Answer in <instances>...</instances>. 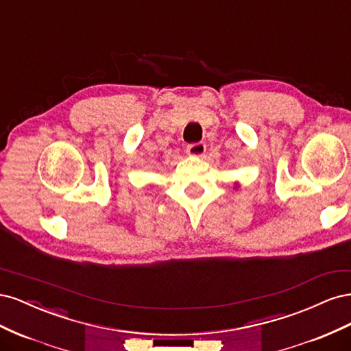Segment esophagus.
Wrapping results in <instances>:
<instances>
[{
    "mask_svg": "<svg viewBox=\"0 0 351 351\" xmlns=\"http://www.w3.org/2000/svg\"><path fill=\"white\" fill-rule=\"evenodd\" d=\"M206 151V145L204 142H197V143H190L187 145V154L195 155V156H202Z\"/></svg>",
    "mask_w": 351,
    "mask_h": 351,
    "instance_id": "34e87169",
    "label": "esophagus"
}]
</instances>
